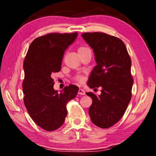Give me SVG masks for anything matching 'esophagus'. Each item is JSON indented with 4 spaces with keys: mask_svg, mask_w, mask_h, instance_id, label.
Here are the masks:
<instances>
[{
    "mask_svg": "<svg viewBox=\"0 0 156 156\" xmlns=\"http://www.w3.org/2000/svg\"><path fill=\"white\" fill-rule=\"evenodd\" d=\"M78 93L80 95H85V91H84L83 89H79Z\"/></svg>",
    "mask_w": 156,
    "mask_h": 156,
    "instance_id": "esophagus-1",
    "label": "esophagus"
}]
</instances>
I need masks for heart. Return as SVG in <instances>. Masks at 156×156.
<instances>
[{"mask_svg":"<svg viewBox=\"0 0 156 156\" xmlns=\"http://www.w3.org/2000/svg\"><path fill=\"white\" fill-rule=\"evenodd\" d=\"M87 49H89V48L88 47H84V46H81V47H79V48L78 49V53H80V52H83V51H86V50H87ZM76 81L77 82H78V83H82V81H83V80H82V78H80V77H77L76 78Z\"/></svg>","mask_w":156,"mask_h":156,"instance_id":"heart-1","label":"heart"}]
</instances>
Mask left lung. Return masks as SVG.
Listing matches in <instances>:
<instances>
[{
  "mask_svg": "<svg viewBox=\"0 0 156 156\" xmlns=\"http://www.w3.org/2000/svg\"><path fill=\"white\" fill-rule=\"evenodd\" d=\"M82 36L93 49L97 63L87 84L91 89L102 87L98 96L87 93L93 100L89 115L95 125L109 128L121 119L131 98V58L125 43L117 37L102 32L83 33Z\"/></svg>",
  "mask_w": 156,
  "mask_h": 156,
  "instance_id": "obj_1",
  "label": "left lung"
}]
</instances>
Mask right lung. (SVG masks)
<instances>
[{
	"mask_svg": "<svg viewBox=\"0 0 156 156\" xmlns=\"http://www.w3.org/2000/svg\"><path fill=\"white\" fill-rule=\"evenodd\" d=\"M78 33H51L34 40L23 63L24 104L34 122L48 131L60 128L67 114V104L74 98L77 86L70 84L58 93L54 89V73L60 71L65 50Z\"/></svg>",
	"mask_w": 156,
	"mask_h": 156,
	"instance_id": "add662e5",
	"label": "right lung"
}]
</instances>
